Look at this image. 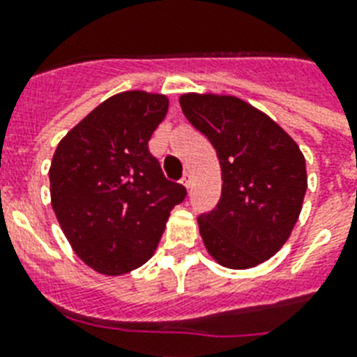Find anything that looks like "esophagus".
<instances>
[{
	"mask_svg": "<svg viewBox=\"0 0 357 357\" xmlns=\"http://www.w3.org/2000/svg\"><path fill=\"white\" fill-rule=\"evenodd\" d=\"M190 183H192V176H190L189 172H185V174H183V178H181V185H183V187H187V189H189Z\"/></svg>",
	"mask_w": 357,
	"mask_h": 357,
	"instance_id": "1",
	"label": "esophagus"
}]
</instances>
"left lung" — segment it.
<instances>
[{
    "label": "left lung",
    "instance_id": "left-lung-1",
    "mask_svg": "<svg viewBox=\"0 0 357 357\" xmlns=\"http://www.w3.org/2000/svg\"><path fill=\"white\" fill-rule=\"evenodd\" d=\"M179 105L220 162V200L198 218L206 250L235 271L265 263L287 243L302 211L304 153L268 114L237 96L189 92Z\"/></svg>",
    "mask_w": 357,
    "mask_h": 357
}]
</instances>
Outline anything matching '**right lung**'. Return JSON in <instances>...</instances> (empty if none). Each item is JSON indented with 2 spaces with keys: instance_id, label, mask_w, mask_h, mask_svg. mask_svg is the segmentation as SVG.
<instances>
[{
  "instance_id": "obj_1",
  "label": "right lung",
  "mask_w": 357,
  "mask_h": 357,
  "mask_svg": "<svg viewBox=\"0 0 357 357\" xmlns=\"http://www.w3.org/2000/svg\"><path fill=\"white\" fill-rule=\"evenodd\" d=\"M167 113L165 94L120 92L70 129L53 153L55 217L77 257L100 274L120 276L144 265L187 195L148 150Z\"/></svg>"
}]
</instances>
